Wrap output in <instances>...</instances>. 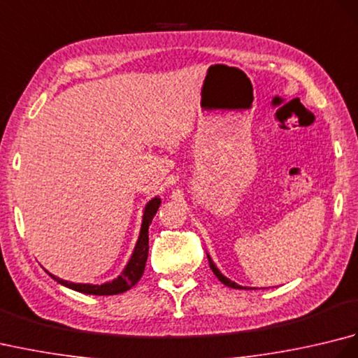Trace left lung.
<instances>
[{"mask_svg": "<svg viewBox=\"0 0 358 358\" xmlns=\"http://www.w3.org/2000/svg\"><path fill=\"white\" fill-rule=\"evenodd\" d=\"M208 260H209V266H210V269H212V272H214V273H215V277H217V278H218L220 281H222V283H223V285H226V286H229V287H234V289H248V287H243V286L237 285V283H235V281H231L229 278H226V277L223 275V273L218 271V268H217V266L214 264V262H212V258L209 257V254H208ZM249 289H250V287H249Z\"/></svg>", "mask_w": 358, "mask_h": 358, "instance_id": "1", "label": "left lung"}]
</instances>
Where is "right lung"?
I'll use <instances>...</instances> for the list:
<instances>
[{"label":"right lung","mask_w":358,"mask_h":358,"mask_svg":"<svg viewBox=\"0 0 358 358\" xmlns=\"http://www.w3.org/2000/svg\"><path fill=\"white\" fill-rule=\"evenodd\" d=\"M159 204H162V200H159L158 196H155V199H152L146 204V208H144L138 241H136L131 260H129V263L126 264V268L123 272H121V275H118L115 280L103 285H83V283H72V281L62 280L55 275H52V273H49V275L55 281H58L59 285L83 294L117 295V294H123L129 291L132 286L138 283V280L141 278L144 272V266H146L148 254H149V224L152 223V218H154V215L157 214Z\"/></svg>","instance_id":"add662e5"}]
</instances>
